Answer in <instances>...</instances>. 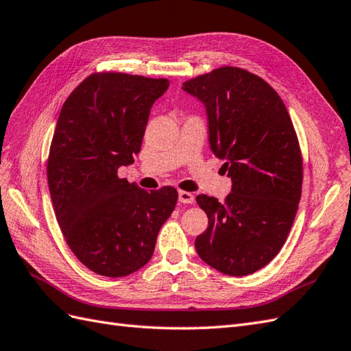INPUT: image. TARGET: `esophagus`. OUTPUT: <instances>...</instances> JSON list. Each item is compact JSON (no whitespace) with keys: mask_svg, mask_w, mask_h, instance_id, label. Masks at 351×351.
I'll return each instance as SVG.
<instances>
[{"mask_svg":"<svg viewBox=\"0 0 351 351\" xmlns=\"http://www.w3.org/2000/svg\"><path fill=\"white\" fill-rule=\"evenodd\" d=\"M194 194L188 191H179V202L185 204H193L194 203Z\"/></svg>","mask_w":351,"mask_h":351,"instance_id":"1","label":"esophagus"}]
</instances>
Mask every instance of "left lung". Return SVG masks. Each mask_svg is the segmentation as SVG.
<instances>
[{
  "mask_svg": "<svg viewBox=\"0 0 351 351\" xmlns=\"http://www.w3.org/2000/svg\"><path fill=\"white\" fill-rule=\"evenodd\" d=\"M182 88L204 104L210 149L232 181L223 203H197L209 227L195 239L203 261L228 276H247L280 252L302 190L300 142L286 106L261 77L221 66Z\"/></svg>",
  "mask_w": 351,
  "mask_h": 351,
  "instance_id": "left-lung-1",
  "label": "left lung"
}]
</instances>
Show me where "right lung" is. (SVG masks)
<instances>
[{
  "label": "right lung",
  "mask_w": 351,
  "mask_h": 351,
  "mask_svg": "<svg viewBox=\"0 0 351 351\" xmlns=\"http://www.w3.org/2000/svg\"><path fill=\"white\" fill-rule=\"evenodd\" d=\"M167 87L166 78L95 73L60 110L47 160L53 209L69 249L96 274L145 265L176 206L173 186L148 193L117 175L141 151L151 106Z\"/></svg>",
  "instance_id": "add662e5"
}]
</instances>
